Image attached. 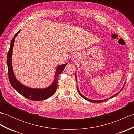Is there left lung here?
<instances>
[{"label": "left lung", "instance_id": "obj_1", "mask_svg": "<svg viewBox=\"0 0 134 134\" xmlns=\"http://www.w3.org/2000/svg\"><path fill=\"white\" fill-rule=\"evenodd\" d=\"M75 79H76V75H75ZM124 86L123 87V88H122L121 90L120 91V92H119L118 93H116V94H115L114 96H113L112 97H115V96H116L117 95V94H119V93H120L122 90H123ZM76 87H77V90H78V93H79V95H80L81 97H83V98H85V99H87V101H90V102H103V101H107V100H108V99H104V100H93V99H90L87 98H86V97H85V96H83V95L82 94H81L80 92H79V90H78V87H77V86H76ZM112 97H110L109 98H111Z\"/></svg>", "mask_w": 134, "mask_h": 134}]
</instances>
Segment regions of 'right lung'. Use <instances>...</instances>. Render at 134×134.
Wrapping results in <instances>:
<instances>
[{"instance_id":"obj_1","label":"right lung","mask_w":134,"mask_h":134,"mask_svg":"<svg viewBox=\"0 0 134 134\" xmlns=\"http://www.w3.org/2000/svg\"><path fill=\"white\" fill-rule=\"evenodd\" d=\"M19 32L20 30L18 31V32L14 35V38L12 39V40H11L10 49L8 51L7 53V63L9 81L10 82L11 86H12L19 94H21L22 96L25 97L33 101L44 100L45 99L49 98L50 97L52 96L53 94L55 93L57 89V87H58V76L63 72V71L64 70L65 65H67V63L59 65V66L57 68L55 74V79H54V81L53 82V83L48 87L43 89H32V88H30L24 86L23 85L19 83V82L16 79L14 74L12 64H11L12 63H11V58H12V52L14 41H15V37L18 35V34L19 33Z\"/></svg>"}]
</instances>
